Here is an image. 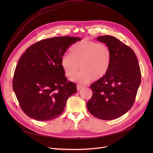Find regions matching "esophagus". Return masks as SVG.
Returning <instances> with one entry per match:
<instances>
[{
	"mask_svg": "<svg viewBox=\"0 0 153 153\" xmlns=\"http://www.w3.org/2000/svg\"><path fill=\"white\" fill-rule=\"evenodd\" d=\"M84 86H83V85H77V90L79 91V90H81V89H82V88H84Z\"/></svg>",
	"mask_w": 153,
	"mask_h": 153,
	"instance_id": "34e87169",
	"label": "esophagus"
}]
</instances>
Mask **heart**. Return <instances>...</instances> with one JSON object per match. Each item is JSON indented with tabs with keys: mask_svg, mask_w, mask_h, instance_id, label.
<instances>
[{
	"mask_svg": "<svg viewBox=\"0 0 153 153\" xmlns=\"http://www.w3.org/2000/svg\"><path fill=\"white\" fill-rule=\"evenodd\" d=\"M111 59V52L107 45L84 39L71 48L70 54L62 56L61 66L66 76L72 78L80 66L81 71L73 80L85 84L93 79L98 80L105 76L110 69Z\"/></svg>",
	"mask_w": 153,
	"mask_h": 153,
	"instance_id": "b5f03b06",
	"label": "heart"
}]
</instances>
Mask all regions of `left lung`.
I'll return each instance as SVG.
<instances>
[{
	"instance_id": "8db88e82",
	"label": "left lung",
	"mask_w": 153,
	"mask_h": 153,
	"mask_svg": "<svg viewBox=\"0 0 153 153\" xmlns=\"http://www.w3.org/2000/svg\"><path fill=\"white\" fill-rule=\"evenodd\" d=\"M111 50L112 59L106 75L91 85V99L87 107L96 118L104 120L118 118L133 106L141 84V71L133 50L115 37L97 38Z\"/></svg>"
}]
</instances>
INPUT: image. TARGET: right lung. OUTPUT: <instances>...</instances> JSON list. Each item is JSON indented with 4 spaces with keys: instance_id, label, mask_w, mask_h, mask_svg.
<instances>
[{
    "instance_id": "obj_1",
    "label": "right lung",
    "mask_w": 153,
    "mask_h": 153,
    "mask_svg": "<svg viewBox=\"0 0 153 153\" xmlns=\"http://www.w3.org/2000/svg\"><path fill=\"white\" fill-rule=\"evenodd\" d=\"M81 39L57 36L42 39L30 46L16 66L12 87L23 111L38 121L60 115L68 99L77 92L68 81L61 59L68 47Z\"/></svg>"
}]
</instances>
